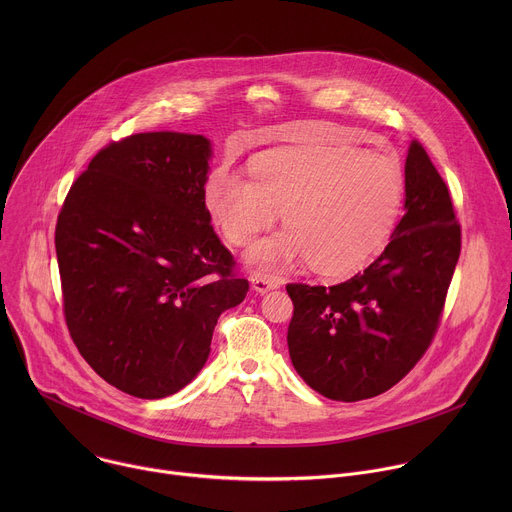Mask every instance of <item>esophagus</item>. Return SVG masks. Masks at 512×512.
<instances>
[{
	"label": "esophagus",
	"instance_id": "1",
	"mask_svg": "<svg viewBox=\"0 0 512 512\" xmlns=\"http://www.w3.org/2000/svg\"><path fill=\"white\" fill-rule=\"evenodd\" d=\"M251 287L257 291V294H267V291L279 287V281L273 277H263V275H255L251 277Z\"/></svg>",
	"mask_w": 512,
	"mask_h": 512
}]
</instances>
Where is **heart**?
Masks as SVG:
<instances>
[{
    "label": "heart",
    "mask_w": 512,
    "mask_h": 512,
    "mask_svg": "<svg viewBox=\"0 0 512 512\" xmlns=\"http://www.w3.org/2000/svg\"><path fill=\"white\" fill-rule=\"evenodd\" d=\"M405 178L385 156L342 148H281L249 160V182L229 168L214 170L202 190L214 227L237 247L273 225L287 229L249 249L247 261L275 273L310 259L328 275H350L389 243L401 210Z\"/></svg>",
    "instance_id": "obj_1"
}]
</instances>
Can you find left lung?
<instances>
[{
	"instance_id": "8db88e82",
	"label": "left lung",
	"mask_w": 512,
	"mask_h": 512,
	"mask_svg": "<svg viewBox=\"0 0 512 512\" xmlns=\"http://www.w3.org/2000/svg\"><path fill=\"white\" fill-rule=\"evenodd\" d=\"M450 190L419 141L405 160V214L385 251L362 273L324 287L289 283V358L334 401L377 397L425 354L460 257Z\"/></svg>"
}]
</instances>
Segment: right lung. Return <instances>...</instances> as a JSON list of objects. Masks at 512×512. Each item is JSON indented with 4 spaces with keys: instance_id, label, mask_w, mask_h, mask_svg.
Wrapping results in <instances>:
<instances>
[{
    "instance_id": "obj_1",
    "label": "right lung",
    "mask_w": 512,
    "mask_h": 512,
    "mask_svg": "<svg viewBox=\"0 0 512 512\" xmlns=\"http://www.w3.org/2000/svg\"><path fill=\"white\" fill-rule=\"evenodd\" d=\"M210 158L204 135H129L91 160L58 214L68 332L101 379L139 399L184 389L218 316L249 291L204 208Z\"/></svg>"
}]
</instances>
